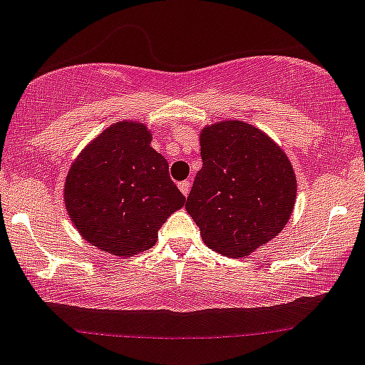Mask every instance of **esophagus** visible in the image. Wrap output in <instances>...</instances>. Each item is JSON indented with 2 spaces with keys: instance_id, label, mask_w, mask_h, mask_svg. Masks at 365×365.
I'll return each instance as SVG.
<instances>
[{
  "instance_id": "obj_1",
  "label": "esophagus",
  "mask_w": 365,
  "mask_h": 365,
  "mask_svg": "<svg viewBox=\"0 0 365 365\" xmlns=\"http://www.w3.org/2000/svg\"><path fill=\"white\" fill-rule=\"evenodd\" d=\"M178 189L182 190V194L187 197V195H189V192H190V182H189V180H185V182H180Z\"/></svg>"
}]
</instances>
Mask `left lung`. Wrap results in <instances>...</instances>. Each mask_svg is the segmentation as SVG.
Here are the masks:
<instances>
[{"instance_id": "8db88e82", "label": "left lung", "mask_w": 365, "mask_h": 365, "mask_svg": "<svg viewBox=\"0 0 365 365\" xmlns=\"http://www.w3.org/2000/svg\"><path fill=\"white\" fill-rule=\"evenodd\" d=\"M199 136L202 168L185 210L212 250L245 257L289 222L297 192L294 168L266 133L247 122H217Z\"/></svg>"}]
</instances>
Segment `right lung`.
Masks as SVG:
<instances>
[{
	"instance_id": "right-lung-1",
	"label": "right lung",
	"mask_w": 365,
	"mask_h": 365,
	"mask_svg": "<svg viewBox=\"0 0 365 365\" xmlns=\"http://www.w3.org/2000/svg\"><path fill=\"white\" fill-rule=\"evenodd\" d=\"M150 141L141 122H115L68 171V215L83 240L99 250L118 257L148 250L170 215L185 205V195L170 178L168 160Z\"/></svg>"
}]
</instances>
